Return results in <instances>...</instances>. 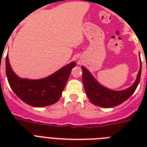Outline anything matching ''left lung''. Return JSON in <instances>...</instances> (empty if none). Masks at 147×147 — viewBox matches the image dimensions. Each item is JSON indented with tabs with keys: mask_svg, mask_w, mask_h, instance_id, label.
<instances>
[{
	"mask_svg": "<svg viewBox=\"0 0 147 147\" xmlns=\"http://www.w3.org/2000/svg\"><path fill=\"white\" fill-rule=\"evenodd\" d=\"M140 64L141 65L136 81L129 88L122 90H115L103 86L95 79L89 70L82 66V82L87 96L90 102L98 107L110 108L125 102L133 94L139 84L141 74V61Z\"/></svg>",
	"mask_w": 147,
	"mask_h": 147,
	"instance_id": "left-lung-1",
	"label": "left lung"
}]
</instances>
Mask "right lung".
<instances>
[{
    "instance_id": "obj_1",
    "label": "right lung",
    "mask_w": 147,
    "mask_h": 147,
    "mask_svg": "<svg viewBox=\"0 0 147 147\" xmlns=\"http://www.w3.org/2000/svg\"><path fill=\"white\" fill-rule=\"evenodd\" d=\"M75 66L74 61L47 77L29 80L19 77L11 69L8 54L6 58V74L10 87L23 102L34 107H45L57 102Z\"/></svg>"
}]
</instances>
